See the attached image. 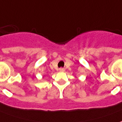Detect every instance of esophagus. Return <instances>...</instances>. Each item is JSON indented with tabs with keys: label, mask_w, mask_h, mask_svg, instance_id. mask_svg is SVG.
<instances>
[{
	"label": "esophagus",
	"mask_w": 122,
	"mask_h": 122,
	"mask_svg": "<svg viewBox=\"0 0 122 122\" xmlns=\"http://www.w3.org/2000/svg\"><path fill=\"white\" fill-rule=\"evenodd\" d=\"M65 68H59V71H60V72H65Z\"/></svg>",
	"instance_id": "obj_1"
}]
</instances>
